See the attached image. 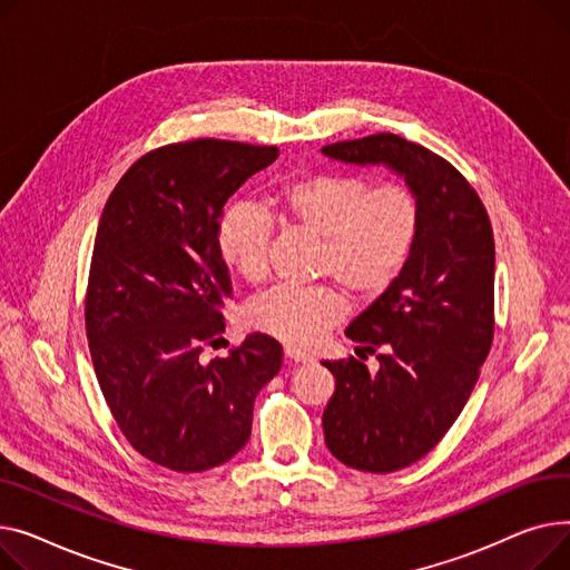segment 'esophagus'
Listing matches in <instances>:
<instances>
[{"mask_svg":"<svg viewBox=\"0 0 570 570\" xmlns=\"http://www.w3.org/2000/svg\"><path fill=\"white\" fill-rule=\"evenodd\" d=\"M285 361L292 363V365H306V363H311L313 358H311L306 352H301V350H296V347H285Z\"/></svg>","mask_w":570,"mask_h":570,"instance_id":"34e87169","label":"esophagus"}]
</instances>
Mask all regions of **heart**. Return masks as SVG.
<instances>
[{
    "instance_id": "obj_1",
    "label": "heart",
    "mask_w": 570,
    "mask_h": 570,
    "mask_svg": "<svg viewBox=\"0 0 570 570\" xmlns=\"http://www.w3.org/2000/svg\"><path fill=\"white\" fill-rule=\"evenodd\" d=\"M285 225L322 239L317 274L338 281L361 301L386 294L405 272L419 244L423 209L403 181H373L354 173H304L274 195ZM274 218L259 205H232L218 225V253L229 272L250 285L269 276ZM350 311L331 285L276 287L246 308L250 328L294 345L313 347Z\"/></svg>"
}]
</instances>
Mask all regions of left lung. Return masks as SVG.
I'll return each mask as SVG.
<instances>
[{
	"label": "left lung",
	"mask_w": 570,
	"mask_h": 570,
	"mask_svg": "<svg viewBox=\"0 0 570 570\" xmlns=\"http://www.w3.org/2000/svg\"><path fill=\"white\" fill-rule=\"evenodd\" d=\"M354 165H386L419 195V244L393 287L345 336L377 354L324 361L336 377L322 416L328 451L352 470L386 474L440 444L479 380L494 333V239L479 193L434 151L393 132L322 147Z\"/></svg>",
	"instance_id": "left-lung-1"
}]
</instances>
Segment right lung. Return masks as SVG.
I'll return each mask as SVG.
<instances>
[{
    "label": "right lung",
    "instance_id": "add662e5",
    "mask_svg": "<svg viewBox=\"0 0 570 570\" xmlns=\"http://www.w3.org/2000/svg\"><path fill=\"white\" fill-rule=\"evenodd\" d=\"M276 158V147L212 138L154 149L128 167L98 223L85 301L96 380L128 444L173 472L237 455L259 389L283 365L264 333L203 358L223 341L232 294L223 207Z\"/></svg>",
    "mask_w": 570,
    "mask_h": 570
}]
</instances>
